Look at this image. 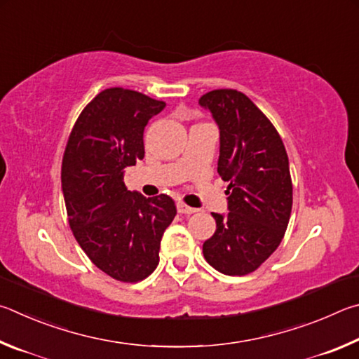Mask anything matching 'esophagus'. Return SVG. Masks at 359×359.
<instances>
[{"label":"esophagus","instance_id":"1","mask_svg":"<svg viewBox=\"0 0 359 359\" xmlns=\"http://www.w3.org/2000/svg\"><path fill=\"white\" fill-rule=\"evenodd\" d=\"M176 210H178L180 215H194V212L197 211L196 208H192V206H187V205L183 203V202L176 203Z\"/></svg>","mask_w":359,"mask_h":359}]
</instances>
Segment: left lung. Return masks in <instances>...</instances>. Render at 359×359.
Instances as JSON below:
<instances>
[{"mask_svg": "<svg viewBox=\"0 0 359 359\" xmlns=\"http://www.w3.org/2000/svg\"><path fill=\"white\" fill-rule=\"evenodd\" d=\"M198 104L219 128L217 173L230 183L229 212H211L216 231L203 243V255L219 273L244 276L278 249L290 221L288 156L278 130L246 94L215 90Z\"/></svg>", "mask_w": 359, "mask_h": 359, "instance_id": "obj_1", "label": "left lung"}]
</instances>
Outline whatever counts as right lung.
I'll return each mask as SVG.
<instances>
[{"label": "right lung", "instance_id": "1", "mask_svg": "<svg viewBox=\"0 0 359 359\" xmlns=\"http://www.w3.org/2000/svg\"><path fill=\"white\" fill-rule=\"evenodd\" d=\"M165 107L142 93L100 91L75 123L61 167V187L75 240L110 278L138 282L159 263L161 240L176 216L168 196L128 191L124 172L144 157V126Z\"/></svg>", "mask_w": 359, "mask_h": 359}]
</instances>
